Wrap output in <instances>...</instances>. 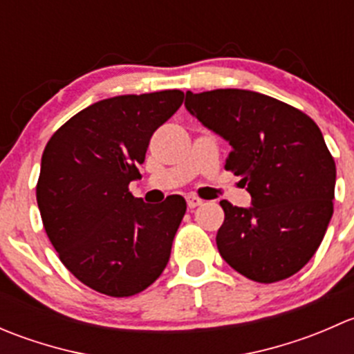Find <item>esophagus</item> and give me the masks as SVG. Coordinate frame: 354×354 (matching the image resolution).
Wrapping results in <instances>:
<instances>
[{
	"mask_svg": "<svg viewBox=\"0 0 354 354\" xmlns=\"http://www.w3.org/2000/svg\"><path fill=\"white\" fill-rule=\"evenodd\" d=\"M187 205H188V209H195V207L202 205V200L194 197V195H190V197H187Z\"/></svg>",
	"mask_w": 354,
	"mask_h": 354,
	"instance_id": "1",
	"label": "esophagus"
}]
</instances>
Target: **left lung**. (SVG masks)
<instances>
[{"mask_svg":"<svg viewBox=\"0 0 354 354\" xmlns=\"http://www.w3.org/2000/svg\"><path fill=\"white\" fill-rule=\"evenodd\" d=\"M185 108L231 145L226 169L241 176L252 205L221 200V257L257 283H276L306 266L334 212L335 162L315 121L243 88L194 94Z\"/></svg>","mask_w":354,"mask_h":354,"instance_id":"left-lung-1","label":"left lung"}]
</instances>
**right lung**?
Listing matches in <instances>:
<instances>
[{"label": "right lung", "instance_id": "1", "mask_svg": "<svg viewBox=\"0 0 354 354\" xmlns=\"http://www.w3.org/2000/svg\"><path fill=\"white\" fill-rule=\"evenodd\" d=\"M183 102L181 91L116 95L82 109L44 149L37 181L42 224L65 267L85 286L124 298L169 262L187 202L135 198L149 142Z\"/></svg>", "mask_w": 354, "mask_h": 354}]
</instances>
